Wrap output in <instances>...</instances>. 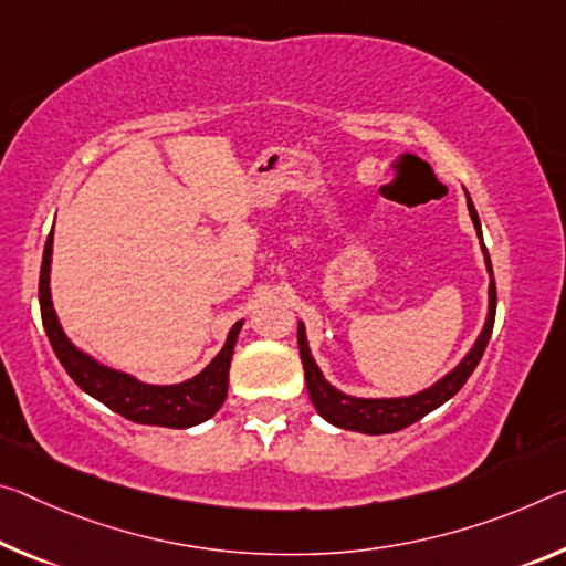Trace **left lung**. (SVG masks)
I'll use <instances>...</instances> for the list:
<instances>
[{"label": "left lung", "instance_id": "8db88e82", "mask_svg": "<svg viewBox=\"0 0 566 566\" xmlns=\"http://www.w3.org/2000/svg\"><path fill=\"white\" fill-rule=\"evenodd\" d=\"M465 206H469V217L473 221V229H476L479 244L483 251V264H486V272H489V307H486V319H483L479 337L473 339L469 353H465L461 360L455 363L446 375H441L433 385H428V388L410 392V396L365 398V396H349V392L335 388V385L325 378V373L319 370L317 360L312 357L307 327H304V322H300L297 343H300V357L304 365V382H307L312 406H315V410L327 420V423L345 430H357V433H367V436L396 433V430L418 423V420L428 416V412H433L436 408H441L443 402L451 400L455 392L463 388V382L471 378V373L476 370V365L483 357V349H486L491 339L493 317H496V284H493V269H491L486 244H483L479 213L473 209L469 191H465Z\"/></svg>", "mask_w": 566, "mask_h": 566}]
</instances>
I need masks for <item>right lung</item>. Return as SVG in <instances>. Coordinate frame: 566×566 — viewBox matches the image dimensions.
<instances>
[{"label":"right lung","mask_w":566,"mask_h":566,"mask_svg":"<svg viewBox=\"0 0 566 566\" xmlns=\"http://www.w3.org/2000/svg\"><path fill=\"white\" fill-rule=\"evenodd\" d=\"M52 231L44 244L42 254V272H40V310L42 325L48 332L50 345L55 349L57 360L65 367L70 378L83 388L90 398L101 400L103 406L111 408L118 416L133 420L140 426H160V428H193L203 420L213 418L227 400L229 390V367L239 332L244 327V319L231 325L227 343L217 353V357L196 373L193 378L156 385L143 382L130 373H123L118 367H111L97 360L83 347H77L73 339L65 335L60 325V317L52 304L50 274H52Z\"/></svg>","instance_id":"obj_1"}]
</instances>
